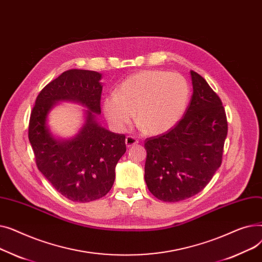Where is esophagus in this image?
Instances as JSON below:
<instances>
[{
    "label": "esophagus",
    "instance_id": "34e87169",
    "mask_svg": "<svg viewBox=\"0 0 262 262\" xmlns=\"http://www.w3.org/2000/svg\"><path fill=\"white\" fill-rule=\"evenodd\" d=\"M137 143H138V140H137L135 137H133V136H127L125 138V144H126L127 147H129L132 145H135Z\"/></svg>",
    "mask_w": 262,
    "mask_h": 262
}]
</instances>
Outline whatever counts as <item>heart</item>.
Segmentation results:
<instances>
[{
    "instance_id": "obj_1",
    "label": "heart",
    "mask_w": 262,
    "mask_h": 262,
    "mask_svg": "<svg viewBox=\"0 0 262 262\" xmlns=\"http://www.w3.org/2000/svg\"><path fill=\"white\" fill-rule=\"evenodd\" d=\"M189 85L178 73L145 70L124 80L117 93L103 102L104 115L116 130H126L136 115L148 135L169 130L182 118L189 100Z\"/></svg>"
}]
</instances>
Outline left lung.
<instances>
[{
    "mask_svg": "<svg viewBox=\"0 0 262 262\" xmlns=\"http://www.w3.org/2000/svg\"><path fill=\"white\" fill-rule=\"evenodd\" d=\"M193 94L184 117L167 133L144 141L146 186L160 201L175 203L198 194L222 163L227 119L221 99L191 70Z\"/></svg>",
    "mask_w": 262,
    "mask_h": 262,
    "instance_id": "8db88e82",
    "label": "left lung"
}]
</instances>
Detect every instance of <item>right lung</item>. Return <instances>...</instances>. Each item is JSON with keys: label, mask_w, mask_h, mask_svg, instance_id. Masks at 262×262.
I'll list each match as a JSON object with an SVG mask.
<instances>
[{"label": "right lung", "mask_w": 262, "mask_h": 262, "mask_svg": "<svg viewBox=\"0 0 262 262\" xmlns=\"http://www.w3.org/2000/svg\"><path fill=\"white\" fill-rule=\"evenodd\" d=\"M102 74L89 70L64 71L40 91L33 107L29 139L38 170L60 194L70 201L88 203L105 196L115 182V169L126 152L125 136L101 127ZM75 100L89 109L84 126L72 141L54 140L46 118L57 100Z\"/></svg>", "instance_id": "obj_1"}]
</instances>
